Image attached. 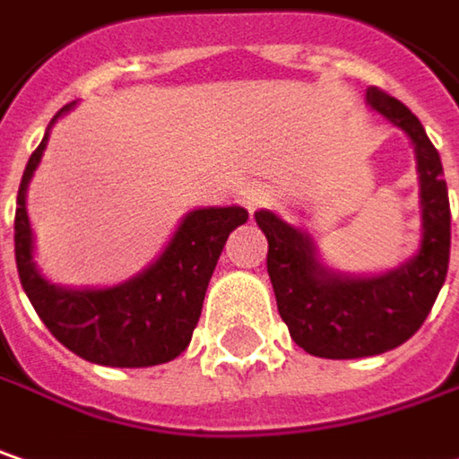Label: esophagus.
Masks as SVG:
<instances>
[{
    "label": "esophagus",
    "instance_id": "1",
    "mask_svg": "<svg viewBox=\"0 0 459 459\" xmlns=\"http://www.w3.org/2000/svg\"><path fill=\"white\" fill-rule=\"evenodd\" d=\"M270 197H273V192H270L264 184H247V186L238 192V200H241V204H244L249 212H255L256 207L270 203Z\"/></svg>",
    "mask_w": 459,
    "mask_h": 459
}]
</instances>
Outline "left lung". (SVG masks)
I'll list each match as a JSON object with an SVG mask.
<instances>
[{"instance_id":"left-lung-1","label":"left lung","mask_w":459,"mask_h":459,"mask_svg":"<svg viewBox=\"0 0 459 459\" xmlns=\"http://www.w3.org/2000/svg\"><path fill=\"white\" fill-rule=\"evenodd\" d=\"M366 106L403 129L416 150L420 184V244L400 267L379 275L330 270L309 233L285 223L273 210H256L267 236V273L288 333L319 359H366L403 345L434 307L449 267V197L439 152L423 124L397 98L366 91Z\"/></svg>"}]
</instances>
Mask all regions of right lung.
I'll list each match as a JSON object with an SVG mask.
<instances>
[{
    "instance_id": "add662e5",
    "label": "right lung",
    "mask_w": 459,
    "mask_h": 459,
    "mask_svg": "<svg viewBox=\"0 0 459 459\" xmlns=\"http://www.w3.org/2000/svg\"><path fill=\"white\" fill-rule=\"evenodd\" d=\"M72 106L74 103L65 106L51 119L20 181L14 210V259L20 283L48 333L80 359L122 368L174 361L186 351L200 322L204 290L230 230L247 223L249 212L238 204L186 212L160 256L119 285L65 288L46 281L33 259V229L25 195L41 163L51 126Z\"/></svg>"
}]
</instances>
